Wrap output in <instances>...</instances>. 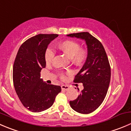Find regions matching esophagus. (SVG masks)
Masks as SVG:
<instances>
[{
	"mask_svg": "<svg viewBox=\"0 0 131 131\" xmlns=\"http://www.w3.org/2000/svg\"><path fill=\"white\" fill-rule=\"evenodd\" d=\"M61 89L63 90H65V91H67V90H68V89H69V86H67V85H62Z\"/></svg>",
	"mask_w": 131,
	"mask_h": 131,
	"instance_id": "34e87169",
	"label": "esophagus"
}]
</instances>
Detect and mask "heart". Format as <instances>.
I'll list each match as a JSON object with an SVG mask.
<instances>
[{
    "label": "heart",
    "mask_w": 131,
    "mask_h": 131,
    "mask_svg": "<svg viewBox=\"0 0 131 131\" xmlns=\"http://www.w3.org/2000/svg\"><path fill=\"white\" fill-rule=\"evenodd\" d=\"M59 49L68 58H71L72 61L77 64H81L85 61L87 58V52L85 49L80 48L79 44L73 41H65L59 44ZM55 56L54 49L49 47L45 52V60L47 64H50L52 62ZM61 78H66L64 73H60Z\"/></svg>",
    "instance_id": "heart-1"
}]
</instances>
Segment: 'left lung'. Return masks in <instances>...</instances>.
Here are the masks:
<instances>
[{
	"label": "left lung",
	"instance_id": "left-lung-1",
	"mask_svg": "<svg viewBox=\"0 0 131 131\" xmlns=\"http://www.w3.org/2000/svg\"><path fill=\"white\" fill-rule=\"evenodd\" d=\"M67 36L84 40L88 50L86 61L74 79L82 82L84 89L75 100L70 101V105L79 113H91L101 106L108 90L111 79L108 58L102 43L88 32Z\"/></svg>",
	"mask_w": 131,
	"mask_h": 131
}]
</instances>
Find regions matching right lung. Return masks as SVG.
<instances>
[{
  "label": "right lung",
  "instance_id": "1",
  "mask_svg": "<svg viewBox=\"0 0 131 131\" xmlns=\"http://www.w3.org/2000/svg\"><path fill=\"white\" fill-rule=\"evenodd\" d=\"M58 35H36L20 46L13 68L15 91L24 107L32 112L47 110L54 104L61 86L48 84L40 78V72L46 67L45 52Z\"/></svg>",
  "mask_w": 131,
  "mask_h": 131
}]
</instances>
